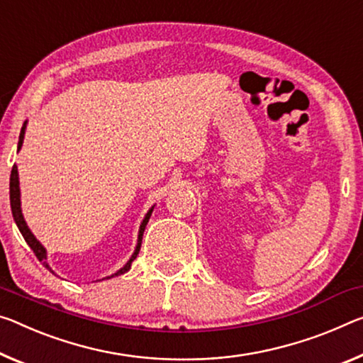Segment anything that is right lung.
Segmentation results:
<instances>
[{"instance_id": "right-lung-1", "label": "right lung", "mask_w": 363, "mask_h": 363, "mask_svg": "<svg viewBox=\"0 0 363 363\" xmlns=\"http://www.w3.org/2000/svg\"><path fill=\"white\" fill-rule=\"evenodd\" d=\"M24 134H26V124L22 125V129H21L19 143H17V150H21L22 142H24ZM9 199H11V210H13L14 221H16V224H17V228H19L21 234L24 235L26 242H27V244H28V247H30V249L33 250V254H35V257L38 258V260H40V262H43L45 267L50 268V267H48V263H47V250H45V249H43V245L40 244L38 240L35 239V235H33V234L30 233V229H28V226H27L26 221H24V216H22V211H21V191H19V174H17V166H16V164L13 166V171H11V179H9ZM152 210H153V208H152ZM152 210L147 213L145 220H143V221H142V224H140L139 240H137V247H135L134 255L130 257V260H129L128 263H125L124 267L121 268L118 273H114L116 276L123 274V273H125V272H129L132 262L135 260V257H137V255H139V250H140V245H142V235H143V231H145V226H147L148 220H150ZM114 274H113V276H114Z\"/></svg>"}]
</instances>
